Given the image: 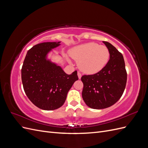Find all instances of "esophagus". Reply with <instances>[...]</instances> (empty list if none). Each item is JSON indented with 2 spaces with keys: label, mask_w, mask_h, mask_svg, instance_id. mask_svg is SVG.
<instances>
[{
  "label": "esophagus",
  "mask_w": 148,
  "mask_h": 148,
  "mask_svg": "<svg viewBox=\"0 0 148 148\" xmlns=\"http://www.w3.org/2000/svg\"><path fill=\"white\" fill-rule=\"evenodd\" d=\"M77 75H78V78L79 79H81V78H82V74L80 73L79 72H78V73H77Z\"/></svg>",
  "instance_id": "34e87169"
}]
</instances>
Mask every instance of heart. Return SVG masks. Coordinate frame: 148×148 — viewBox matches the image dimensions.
Returning <instances> with one entry per match:
<instances>
[{
  "label": "heart",
  "mask_w": 148,
  "mask_h": 148,
  "mask_svg": "<svg viewBox=\"0 0 148 148\" xmlns=\"http://www.w3.org/2000/svg\"><path fill=\"white\" fill-rule=\"evenodd\" d=\"M69 55L78 62L79 69L84 73H99L108 63L110 51L105 46L96 42H88L71 48Z\"/></svg>",
  "instance_id": "1"
}]
</instances>
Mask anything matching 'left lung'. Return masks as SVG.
<instances>
[{"label": "left lung", "mask_w": 148, "mask_h": 148, "mask_svg": "<svg viewBox=\"0 0 148 148\" xmlns=\"http://www.w3.org/2000/svg\"><path fill=\"white\" fill-rule=\"evenodd\" d=\"M110 51V59L99 73L84 75L82 97L89 107L102 109L117 102L122 96L127 83V75L123 57L113 45L103 41Z\"/></svg>", "instance_id": "obj_1"}]
</instances>
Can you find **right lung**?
Here are the masks:
<instances>
[{
    "mask_svg": "<svg viewBox=\"0 0 148 148\" xmlns=\"http://www.w3.org/2000/svg\"><path fill=\"white\" fill-rule=\"evenodd\" d=\"M60 42H46L34 46L26 53L22 66L21 80L26 95L42 110H56L63 106L67 93L78 79L77 71L66 74L60 65L49 59V53Z\"/></svg>",
    "mask_w": 148,
    "mask_h": 148,
    "instance_id": "add662e5",
    "label": "right lung"
}]
</instances>
